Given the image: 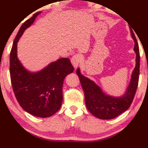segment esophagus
<instances>
[{"label":"esophagus","instance_id":"obj_1","mask_svg":"<svg viewBox=\"0 0 148 148\" xmlns=\"http://www.w3.org/2000/svg\"><path fill=\"white\" fill-rule=\"evenodd\" d=\"M82 60V56L79 55V54H75V55L71 58V63L73 65L74 68L77 67V66L79 65Z\"/></svg>","mask_w":148,"mask_h":148}]
</instances>
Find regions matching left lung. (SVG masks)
Masks as SVG:
<instances>
[{"label": "left lung", "mask_w": 148, "mask_h": 148, "mask_svg": "<svg viewBox=\"0 0 148 148\" xmlns=\"http://www.w3.org/2000/svg\"><path fill=\"white\" fill-rule=\"evenodd\" d=\"M131 36L135 41L134 50L136 53V66L131 77V83L127 92L121 98H114L105 95L95 83L81 74L77 69V75L85 93L87 108L92 114L100 119H112L125 112L131 106L136 93L139 76V50L135 34L131 29Z\"/></svg>", "instance_id": "1"}]
</instances>
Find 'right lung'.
Masks as SVG:
<instances>
[{"mask_svg":"<svg viewBox=\"0 0 148 148\" xmlns=\"http://www.w3.org/2000/svg\"><path fill=\"white\" fill-rule=\"evenodd\" d=\"M40 13L24 22L16 36L10 52V76L15 98L21 108L34 116L46 118L55 114L61 106L64 79L74 68L66 58L52 62L36 73L28 72L20 63L17 56V42Z\"/></svg>","mask_w":148,"mask_h":148,"instance_id":"right-lung-1","label":"right lung"}]
</instances>
